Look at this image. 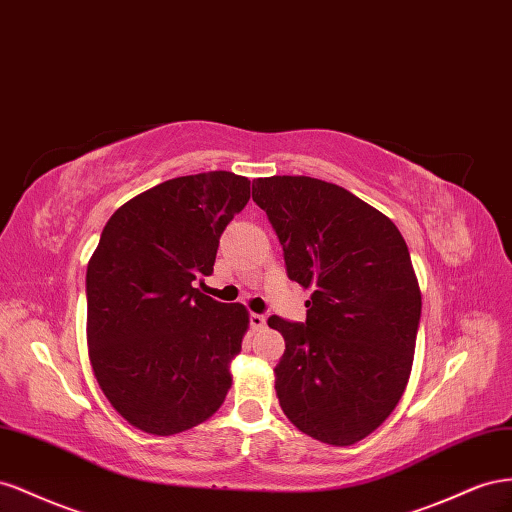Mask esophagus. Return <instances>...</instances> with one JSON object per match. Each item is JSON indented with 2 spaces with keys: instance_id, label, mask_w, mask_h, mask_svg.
Masks as SVG:
<instances>
[{
  "instance_id": "34e87169",
  "label": "esophagus",
  "mask_w": 512,
  "mask_h": 512,
  "mask_svg": "<svg viewBox=\"0 0 512 512\" xmlns=\"http://www.w3.org/2000/svg\"><path fill=\"white\" fill-rule=\"evenodd\" d=\"M248 321H251V328L253 330H264L266 328V317L259 315V313L248 315Z\"/></svg>"
}]
</instances>
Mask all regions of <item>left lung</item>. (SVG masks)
<instances>
[{
	"mask_svg": "<svg viewBox=\"0 0 512 512\" xmlns=\"http://www.w3.org/2000/svg\"><path fill=\"white\" fill-rule=\"evenodd\" d=\"M253 201L289 279L313 289L304 324L268 319L285 339L276 397L302 433L352 446L390 416L412 373L422 298L410 251L386 214L337 184L272 175L253 182Z\"/></svg>",
	"mask_w": 512,
	"mask_h": 512,
	"instance_id": "left-lung-1",
	"label": "left lung"
}]
</instances>
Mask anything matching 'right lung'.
I'll return each mask as SVG.
<instances>
[{
    "label": "right lung",
    "mask_w": 512,
    "mask_h": 512,
    "mask_svg": "<svg viewBox=\"0 0 512 512\" xmlns=\"http://www.w3.org/2000/svg\"><path fill=\"white\" fill-rule=\"evenodd\" d=\"M251 199L231 171L182 175L113 212L87 264V347L98 386L130 425L173 435L208 420L231 388L244 304L195 287Z\"/></svg>",
    "instance_id": "right-lung-1"
}]
</instances>
